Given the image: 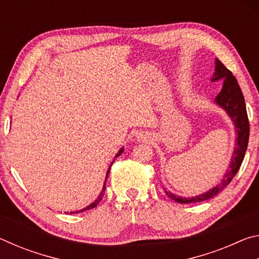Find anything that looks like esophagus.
Returning a JSON list of instances; mask_svg holds the SVG:
<instances>
[{"mask_svg": "<svg viewBox=\"0 0 259 259\" xmlns=\"http://www.w3.org/2000/svg\"><path fill=\"white\" fill-rule=\"evenodd\" d=\"M148 139H150V137H148V135L145 133H142L137 136L138 142H147Z\"/></svg>", "mask_w": 259, "mask_h": 259, "instance_id": "34e87169", "label": "esophagus"}]
</instances>
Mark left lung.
Returning a JSON list of instances; mask_svg holds the SVG:
<instances>
[{
    "label": "left lung",
    "instance_id": "left-lung-1",
    "mask_svg": "<svg viewBox=\"0 0 259 259\" xmlns=\"http://www.w3.org/2000/svg\"><path fill=\"white\" fill-rule=\"evenodd\" d=\"M223 78V88L221 93L217 95L214 103L218 106H221L224 111L229 114L231 120L233 121L235 125V131L238 137H236V145L234 147V152L232 154L231 163L229 169L223 177L221 183L217 184L216 186L203 194L196 195L194 198H182L179 195H175L174 193L164 191L168 198L179 203H195L202 202L208 199L213 198L219 192H222L224 188L229 185L234 178L236 172L239 171L241 163H242L243 157L248 147L249 142V120L247 115V109H245V103L242 95V91L240 89V85L233 74L227 69L224 64L221 60L216 59V66H214V74L211 81H218Z\"/></svg>",
    "mask_w": 259,
    "mask_h": 259
}]
</instances>
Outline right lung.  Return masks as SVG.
<instances>
[{"instance_id": "add662e5", "label": "right lung", "mask_w": 259, "mask_h": 259, "mask_svg": "<svg viewBox=\"0 0 259 259\" xmlns=\"http://www.w3.org/2000/svg\"><path fill=\"white\" fill-rule=\"evenodd\" d=\"M122 152H123V148H121V150L119 151V153H117V154L115 155V157H117V156H120L121 154H122ZM113 162H114V160H113ZM112 162V163H113ZM112 163H111V165H109V168H108V170H107V174H106V179H107V177H108V174H109V170H111V166H112ZM106 179H105V183H106ZM104 183V186H103V191L100 192V194H99V196L97 199L95 200V202H93L91 204H89L88 205V207H85V208H83V209H81V210H78V211H71V213H74V212H83V211H87V210H90V209H93V208H95V207H97V204L100 202V201H102V199H103V196H104V194H105V190H106V184Z\"/></svg>"}]
</instances>
